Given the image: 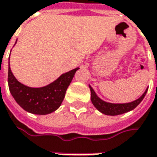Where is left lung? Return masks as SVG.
Wrapping results in <instances>:
<instances>
[{"label":"left lung","instance_id":"8db88e82","mask_svg":"<svg viewBox=\"0 0 157 157\" xmlns=\"http://www.w3.org/2000/svg\"><path fill=\"white\" fill-rule=\"evenodd\" d=\"M90 90H91V100L92 105L95 106L96 109L99 110L101 113L105 114V115L108 116H117L121 115L126 113L128 111L134 110L136 106L139 105L144 99V98L147 93L148 88L145 90L144 94L138 98L137 99L130 102V103H124V104H113V103H109V102H105L103 99H101L96 94L94 90L92 89L91 86H89Z\"/></svg>","mask_w":157,"mask_h":157}]
</instances>
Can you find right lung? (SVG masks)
Wrapping results in <instances>:
<instances>
[{
	"label": "right lung",
	"mask_w": 157,
	"mask_h": 157,
	"mask_svg": "<svg viewBox=\"0 0 157 157\" xmlns=\"http://www.w3.org/2000/svg\"><path fill=\"white\" fill-rule=\"evenodd\" d=\"M78 69L77 67L63 73L47 86L33 88L25 86L16 79L8 62L7 82L9 91L18 105L27 112L36 115L50 114L61 105L66 90Z\"/></svg>",
	"instance_id": "1"
}]
</instances>
